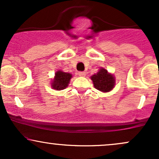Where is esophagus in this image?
Returning <instances> with one entry per match:
<instances>
[{
    "label": "esophagus",
    "mask_w": 159,
    "mask_h": 159,
    "mask_svg": "<svg viewBox=\"0 0 159 159\" xmlns=\"http://www.w3.org/2000/svg\"><path fill=\"white\" fill-rule=\"evenodd\" d=\"M78 75L81 76V77H84V76L86 75V72H78Z\"/></svg>",
    "instance_id": "1"
}]
</instances>
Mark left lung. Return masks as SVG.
<instances>
[{
  "mask_svg": "<svg viewBox=\"0 0 159 159\" xmlns=\"http://www.w3.org/2000/svg\"><path fill=\"white\" fill-rule=\"evenodd\" d=\"M96 90L102 93L110 92L114 88L116 80L113 74L107 72V69L101 67L97 73L93 75L90 77Z\"/></svg>",
  "mask_w": 159,
  "mask_h": 159,
  "instance_id": "left-lung-1",
  "label": "left lung"
}]
</instances>
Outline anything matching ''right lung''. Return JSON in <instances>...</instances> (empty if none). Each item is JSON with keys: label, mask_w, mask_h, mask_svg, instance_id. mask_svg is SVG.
<instances>
[{"label": "right lung", "mask_w": 159, "mask_h": 159, "mask_svg": "<svg viewBox=\"0 0 159 159\" xmlns=\"http://www.w3.org/2000/svg\"><path fill=\"white\" fill-rule=\"evenodd\" d=\"M72 78V74L69 73V72H65L60 69L55 72L54 77L51 83V87L52 89L56 90H64L68 87Z\"/></svg>", "instance_id": "obj_1"}]
</instances>
